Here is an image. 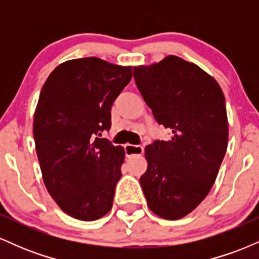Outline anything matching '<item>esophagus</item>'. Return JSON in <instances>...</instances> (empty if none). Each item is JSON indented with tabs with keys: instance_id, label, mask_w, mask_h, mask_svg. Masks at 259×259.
<instances>
[{
	"instance_id": "1",
	"label": "esophagus",
	"mask_w": 259,
	"mask_h": 259,
	"mask_svg": "<svg viewBox=\"0 0 259 259\" xmlns=\"http://www.w3.org/2000/svg\"><path fill=\"white\" fill-rule=\"evenodd\" d=\"M124 150H125L126 157H133V156H141L144 153V147L140 146V145H130L126 144L124 146Z\"/></svg>"
}]
</instances>
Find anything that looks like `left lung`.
<instances>
[{
	"mask_svg": "<svg viewBox=\"0 0 259 259\" xmlns=\"http://www.w3.org/2000/svg\"><path fill=\"white\" fill-rule=\"evenodd\" d=\"M134 78L156 120L171 135L145 148L147 170L140 184L154 214L177 221L209 194L227 152L224 94L212 75L173 55L134 67Z\"/></svg>",
	"mask_w": 259,
	"mask_h": 259,
	"instance_id": "8db88e82",
	"label": "left lung"
}]
</instances>
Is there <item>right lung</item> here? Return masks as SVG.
<instances>
[{"label": "right lung", "instance_id": "add662e5", "mask_svg": "<svg viewBox=\"0 0 259 259\" xmlns=\"http://www.w3.org/2000/svg\"><path fill=\"white\" fill-rule=\"evenodd\" d=\"M132 76L130 65L70 59L41 89L32 133L45 186L79 221H96L112 209L125 151L99 136L111 129L112 105Z\"/></svg>", "mask_w": 259, "mask_h": 259}]
</instances>
